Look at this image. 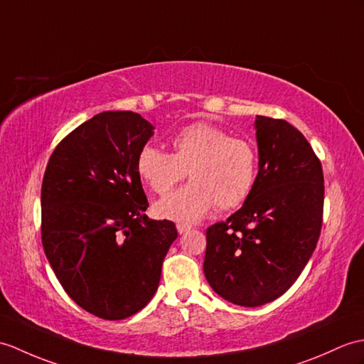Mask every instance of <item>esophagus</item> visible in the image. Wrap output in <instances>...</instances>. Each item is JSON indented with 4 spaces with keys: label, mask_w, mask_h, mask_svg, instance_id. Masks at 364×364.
I'll return each mask as SVG.
<instances>
[{
    "label": "esophagus",
    "mask_w": 364,
    "mask_h": 364,
    "mask_svg": "<svg viewBox=\"0 0 364 364\" xmlns=\"http://www.w3.org/2000/svg\"><path fill=\"white\" fill-rule=\"evenodd\" d=\"M191 230H192L191 225H186V223H178V225H176V231H178L180 234H184V232H188Z\"/></svg>",
    "instance_id": "esophagus-1"
}]
</instances>
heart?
Masks as SVG:
<instances>
[{
    "label": "heart",
    "instance_id": "b5f03b06",
    "mask_svg": "<svg viewBox=\"0 0 364 364\" xmlns=\"http://www.w3.org/2000/svg\"><path fill=\"white\" fill-rule=\"evenodd\" d=\"M171 144L172 155L144 146L136 159L139 178L159 196L171 192L186 172L191 178L184 188L155 203L154 213L159 218L193 223L215 205L232 209L248 198L257 176V155L248 141L197 122L184 127Z\"/></svg>",
    "mask_w": 364,
    "mask_h": 364
}]
</instances>
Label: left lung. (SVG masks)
<instances>
[{
	"label": "left lung",
	"mask_w": 364,
	"mask_h": 364,
	"mask_svg": "<svg viewBox=\"0 0 364 364\" xmlns=\"http://www.w3.org/2000/svg\"><path fill=\"white\" fill-rule=\"evenodd\" d=\"M259 172L243 206L206 230L205 276L242 307H259L290 289L314 255L323 225V167L287 121L256 116Z\"/></svg>",
	"instance_id": "1"
}]
</instances>
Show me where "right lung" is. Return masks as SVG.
I'll return each instance as SVG.
<instances>
[{
	"instance_id": "right-lung-1",
	"label": "right lung",
	"mask_w": 364,
	"mask_h": 364,
	"mask_svg": "<svg viewBox=\"0 0 364 364\" xmlns=\"http://www.w3.org/2000/svg\"><path fill=\"white\" fill-rule=\"evenodd\" d=\"M155 127L133 112H102L50 155L41 184V242L50 268L77 306L124 319L154 296L176 239L168 220H150L136 171Z\"/></svg>"
}]
</instances>
